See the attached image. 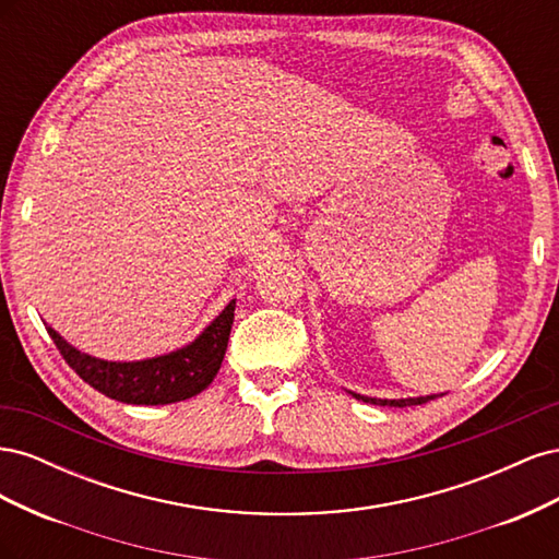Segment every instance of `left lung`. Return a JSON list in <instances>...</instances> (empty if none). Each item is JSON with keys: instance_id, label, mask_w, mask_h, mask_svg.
Returning a JSON list of instances; mask_svg holds the SVG:
<instances>
[{"instance_id": "1", "label": "left lung", "mask_w": 559, "mask_h": 559, "mask_svg": "<svg viewBox=\"0 0 559 559\" xmlns=\"http://www.w3.org/2000/svg\"><path fill=\"white\" fill-rule=\"evenodd\" d=\"M352 394L357 401H364V403H373V405H394V408H405V405H421L427 401H433L436 396H443V394H429V396H413V399H373V396H364V394H357V392H347Z\"/></svg>"}]
</instances>
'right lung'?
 <instances>
[{"label":"right lung","mask_w":559,"mask_h":559,"mask_svg":"<svg viewBox=\"0 0 559 559\" xmlns=\"http://www.w3.org/2000/svg\"><path fill=\"white\" fill-rule=\"evenodd\" d=\"M233 317L235 300L189 345L142 361L97 359L67 343L56 329L46 326V331L53 337L62 359L99 394L132 405H167L191 399L212 384L228 347Z\"/></svg>","instance_id":"right-lung-1"}]
</instances>
